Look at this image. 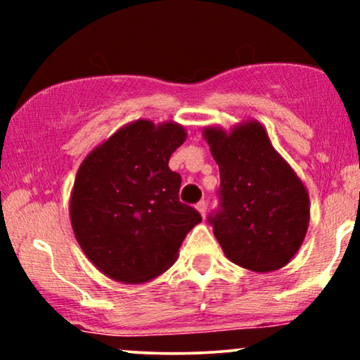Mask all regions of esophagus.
I'll return each mask as SVG.
<instances>
[{"mask_svg":"<svg viewBox=\"0 0 360 360\" xmlns=\"http://www.w3.org/2000/svg\"><path fill=\"white\" fill-rule=\"evenodd\" d=\"M196 210L200 212L201 217H206V210H208V205H206V201H200V203L196 205Z\"/></svg>","mask_w":360,"mask_h":360,"instance_id":"esophagus-1","label":"esophagus"}]
</instances>
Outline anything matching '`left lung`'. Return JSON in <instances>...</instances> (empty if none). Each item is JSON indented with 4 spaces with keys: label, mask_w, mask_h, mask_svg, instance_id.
I'll use <instances>...</instances> for the list:
<instances>
[{
    "label": "left lung",
    "mask_w": 360,
    "mask_h": 360,
    "mask_svg": "<svg viewBox=\"0 0 360 360\" xmlns=\"http://www.w3.org/2000/svg\"><path fill=\"white\" fill-rule=\"evenodd\" d=\"M203 137L220 167V210L208 221L225 255L254 272L284 267L308 232L309 196L303 181L257 120L230 131L206 127Z\"/></svg>",
    "instance_id": "1"
}]
</instances>
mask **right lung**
I'll return each mask as SVG.
<instances>
[{"label": "right lung", "instance_id": "add662e5", "mask_svg": "<svg viewBox=\"0 0 360 360\" xmlns=\"http://www.w3.org/2000/svg\"><path fill=\"white\" fill-rule=\"evenodd\" d=\"M184 127L135 120L86 155L69 203L72 232L110 279L139 284L166 272L201 214L179 201L181 176L169 159Z\"/></svg>", "mask_w": 360, "mask_h": 360}]
</instances>
